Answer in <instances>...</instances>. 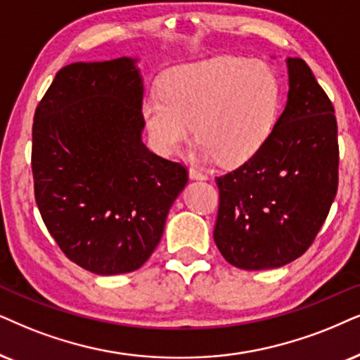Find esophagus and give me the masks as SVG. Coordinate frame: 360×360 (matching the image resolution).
Wrapping results in <instances>:
<instances>
[{"label": "esophagus", "mask_w": 360, "mask_h": 360, "mask_svg": "<svg viewBox=\"0 0 360 360\" xmlns=\"http://www.w3.org/2000/svg\"><path fill=\"white\" fill-rule=\"evenodd\" d=\"M189 177L191 179H206V172H202L201 169H198V167H191L189 169Z\"/></svg>", "instance_id": "esophagus-1"}]
</instances>
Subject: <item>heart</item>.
Returning a JSON list of instances; mask_svg holds the SVG:
<instances>
[{"instance_id":"1","label":"heart","mask_w":360,"mask_h":360,"mask_svg":"<svg viewBox=\"0 0 360 360\" xmlns=\"http://www.w3.org/2000/svg\"><path fill=\"white\" fill-rule=\"evenodd\" d=\"M281 83L264 61L221 56L183 66L162 79L161 94L143 103V120L154 148L176 154L194 134L198 156L226 166L251 159L274 129Z\"/></svg>"}]
</instances>
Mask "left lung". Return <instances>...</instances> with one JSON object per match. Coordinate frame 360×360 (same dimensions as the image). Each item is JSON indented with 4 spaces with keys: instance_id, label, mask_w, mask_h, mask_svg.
I'll return each mask as SVG.
<instances>
[{
    "instance_id": "8db88e82",
    "label": "left lung",
    "mask_w": 360,
    "mask_h": 360,
    "mask_svg": "<svg viewBox=\"0 0 360 360\" xmlns=\"http://www.w3.org/2000/svg\"><path fill=\"white\" fill-rule=\"evenodd\" d=\"M284 111L262 148L216 177L214 243L229 264L274 269L311 248L339 184L338 121L326 91L301 58H288Z\"/></svg>"
}]
</instances>
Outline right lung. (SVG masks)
Listing matches in <instances>:
<instances>
[{"label": "right lung", "instance_id": "obj_1", "mask_svg": "<svg viewBox=\"0 0 360 360\" xmlns=\"http://www.w3.org/2000/svg\"><path fill=\"white\" fill-rule=\"evenodd\" d=\"M136 59L61 68L34 112V199L66 257L99 276L139 269L161 240L188 169L141 139Z\"/></svg>", "mask_w": 360, "mask_h": 360}]
</instances>
